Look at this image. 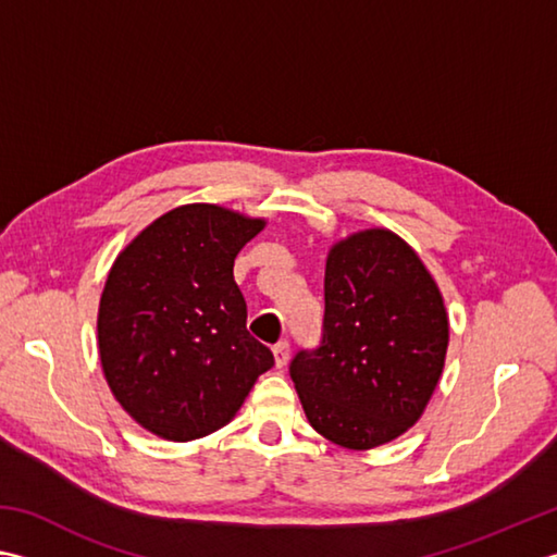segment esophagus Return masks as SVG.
<instances>
[{"label":"esophagus","instance_id":"obj_1","mask_svg":"<svg viewBox=\"0 0 557 557\" xmlns=\"http://www.w3.org/2000/svg\"><path fill=\"white\" fill-rule=\"evenodd\" d=\"M272 355H275V367H285L287 359H289V343L287 341H280L275 347H272Z\"/></svg>","mask_w":557,"mask_h":557}]
</instances>
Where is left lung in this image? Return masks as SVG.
<instances>
[{"instance_id": "1", "label": "left lung", "mask_w": 557, "mask_h": 557, "mask_svg": "<svg viewBox=\"0 0 557 557\" xmlns=\"http://www.w3.org/2000/svg\"><path fill=\"white\" fill-rule=\"evenodd\" d=\"M323 333L289 364L311 428L345 449L400 437L444 369L449 319L437 282L388 228L335 244L325 260Z\"/></svg>"}]
</instances>
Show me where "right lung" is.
Returning a JSON list of instances; mask_svg holds the SVG:
<instances>
[{"mask_svg":"<svg viewBox=\"0 0 557 557\" xmlns=\"http://www.w3.org/2000/svg\"><path fill=\"white\" fill-rule=\"evenodd\" d=\"M265 226L183 205L133 238L108 272L98 352L129 418L171 442L224 428L275 357L246 329L234 258Z\"/></svg>","mask_w":557,"mask_h":557,"instance_id":"1","label":"right lung"}]
</instances>
